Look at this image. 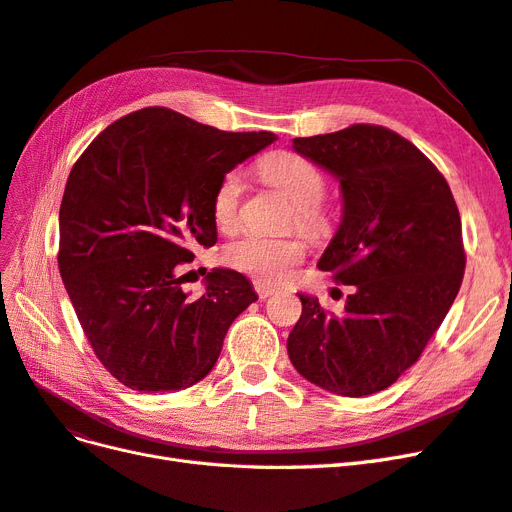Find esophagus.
Wrapping results in <instances>:
<instances>
[{"mask_svg": "<svg viewBox=\"0 0 512 512\" xmlns=\"http://www.w3.org/2000/svg\"><path fill=\"white\" fill-rule=\"evenodd\" d=\"M254 288H256L258 297H260L262 301L269 299V297H273V294H275V290H273V288H269V286H265V284H254Z\"/></svg>", "mask_w": 512, "mask_h": 512, "instance_id": "esophagus-1", "label": "esophagus"}]
</instances>
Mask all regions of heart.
Wrapping results in <instances>:
<instances>
[{"mask_svg": "<svg viewBox=\"0 0 512 512\" xmlns=\"http://www.w3.org/2000/svg\"><path fill=\"white\" fill-rule=\"evenodd\" d=\"M262 173L297 207L294 218L301 230L307 235H322L327 230V213L318 205L327 192V181L312 162L292 156V153H280L262 164ZM241 194L243 175L239 170H230L213 194V220L222 230L237 226ZM303 256L305 243L299 237L243 235L224 250V258L230 267L252 275L262 284H280L286 280L290 269L301 262Z\"/></svg>", "mask_w": 512, "mask_h": 512, "instance_id": "heart-1", "label": "heart"}]
</instances>
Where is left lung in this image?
Segmentation results:
<instances>
[{"label": "left lung", "instance_id": "8db88e82", "mask_svg": "<svg viewBox=\"0 0 512 512\" xmlns=\"http://www.w3.org/2000/svg\"><path fill=\"white\" fill-rule=\"evenodd\" d=\"M292 149L339 181L342 222L318 269L352 294L342 316L299 294L290 363L335 395L384 391L418 361L459 292L466 254L455 198L421 151L380 126L292 138Z\"/></svg>", "mask_w": 512, "mask_h": 512}]
</instances>
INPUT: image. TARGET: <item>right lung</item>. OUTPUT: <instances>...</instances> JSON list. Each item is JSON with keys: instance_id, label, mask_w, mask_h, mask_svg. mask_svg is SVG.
I'll return each instance as SVG.
<instances>
[{"instance_id": "obj_1", "label": "right lung", "mask_w": 512, "mask_h": 512, "mask_svg": "<svg viewBox=\"0 0 512 512\" xmlns=\"http://www.w3.org/2000/svg\"><path fill=\"white\" fill-rule=\"evenodd\" d=\"M275 138L151 106L111 123L72 166L59 273L91 348L128 389L173 393L203 380L232 320L258 299L232 269H211L203 297L190 299L181 271L190 245L218 241L222 177Z\"/></svg>"}]
</instances>
